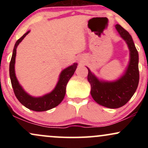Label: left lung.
I'll return each mask as SVG.
<instances>
[{
    "mask_svg": "<svg viewBox=\"0 0 148 148\" xmlns=\"http://www.w3.org/2000/svg\"><path fill=\"white\" fill-rule=\"evenodd\" d=\"M115 27L130 50V61L123 74L115 81H105L97 77L86 67L93 99L99 105L109 108H118L126 104L135 93L139 82L138 53L132 37L120 25L116 24Z\"/></svg>",
    "mask_w": 148,
    "mask_h": 148,
    "instance_id": "1",
    "label": "left lung"
}]
</instances>
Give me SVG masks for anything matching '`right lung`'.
Listing matches in <instances>:
<instances>
[{
    "label": "right lung",
    "instance_id": "obj_1",
    "mask_svg": "<svg viewBox=\"0 0 148 148\" xmlns=\"http://www.w3.org/2000/svg\"><path fill=\"white\" fill-rule=\"evenodd\" d=\"M29 33L30 30H28L15 43L10 63V77L15 96L16 97L17 99L21 102V104L32 111L38 112L46 111L57 106L63 100L66 93V86L69 80L74 74L78 64L75 62L62 70L59 75L56 86L51 92L41 97L31 96L25 91V90L19 84L15 74L14 68L16 48L20 42Z\"/></svg>",
    "mask_w": 148,
    "mask_h": 148
}]
</instances>
